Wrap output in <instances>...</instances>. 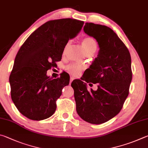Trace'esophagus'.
<instances>
[{
  "instance_id": "34e87169",
  "label": "esophagus",
  "mask_w": 148,
  "mask_h": 148,
  "mask_svg": "<svg viewBox=\"0 0 148 148\" xmlns=\"http://www.w3.org/2000/svg\"><path fill=\"white\" fill-rule=\"evenodd\" d=\"M73 80H74V78H73V77H71V78H70L69 83H70V84H71V82H72V81H73Z\"/></svg>"
}]
</instances>
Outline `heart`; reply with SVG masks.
Segmentation results:
<instances>
[{
    "mask_svg": "<svg viewBox=\"0 0 148 148\" xmlns=\"http://www.w3.org/2000/svg\"><path fill=\"white\" fill-rule=\"evenodd\" d=\"M82 47L84 49L86 53L89 51L95 52L97 49V43L96 41L94 40V39L90 37L84 38L82 40ZM84 66L79 64H72L67 66V69L70 73H71L73 75L77 76L81 73L82 69H84Z\"/></svg>",
    "mask_w": 148,
    "mask_h": 148,
    "instance_id": "heart-1",
    "label": "heart"
}]
</instances>
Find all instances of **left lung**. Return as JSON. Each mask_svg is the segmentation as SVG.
Wrapping results in <instances>:
<instances>
[{
    "mask_svg": "<svg viewBox=\"0 0 148 148\" xmlns=\"http://www.w3.org/2000/svg\"><path fill=\"white\" fill-rule=\"evenodd\" d=\"M84 32L96 40L99 50L86 72L87 83H99L88 90L81 80L71 82L76 110L82 120L92 124L110 120L120 112L132 81L131 58L128 49L107 26L86 23Z\"/></svg>",
    "mask_w": 148,
    "mask_h": 148,
    "instance_id": "8db88e82",
    "label": "left lung"
}]
</instances>
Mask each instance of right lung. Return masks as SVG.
<instances>
[{"label":"right lung","instance_id":"right-lung-1","mask_svg":"<svg viewBox=\"0 0 148 148\" xmlns=\"http://www.w3.org/2000/svg\"><path fill=\"white\" fill-rule=\"evenodd\" d=\"M84 22L70 18L49 21L30 35L15 56L10 76L11 97L18 110L32 120H43L53 114L56 101L69 83L66 75L57 79L47 70L61 60L69 40L76 37Z\"/></svg>","mask_w":148,"mask_h":148}]
</instances>
